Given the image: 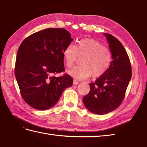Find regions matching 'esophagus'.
Listing matches in <instances>:
<instances>
[{"instance_id":"obj_1","label":"esophagus","mask_w":147,"mask_h":147,"mask_svg":"<svg viewBox=\"0 0 147 147\" xmlns=\"http://www.w3.org/2000/svg\"><path fill=\"white\" fill-rule=\"evenodd\" d=\"M79 84V82L78 80H73V85H78Z\"/></svg>"}]
</instances>
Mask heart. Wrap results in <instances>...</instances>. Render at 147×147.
<instances>
[{"label": "heart", "instance_id": "obj_1", "mask_svg": "<svg viewBox=\"0 0 147 147\" xmlns=\"http://www.w3.org/2000/svg\"><path fill=\"white\" fill-rule=\"evenodd\" d=\"M83 57L81 65L67 71L69 75L78 80L100 77L110 67L112 55L110 51L97 40L92 38L82 39L75 47L69 44L63 51V57L67 67H71L78 57Z\"/></svg>", "mask_w": 147, "mask_h": 147}]
</instances>
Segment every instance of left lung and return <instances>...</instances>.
<instances>
[{
    "label": "left lung",
    "instance_id": "1",
    "mask_svg": "<svg viewBox=\"0 0 147 147\" xmlns=\"http://www.w3.org/2000/svg\"><path fill=\"white\" fill-rule=\"evenodd\" d=\"M104 35L112 53L111 64L104 75L90 83V91L83 98L86 109L99 115L113 111L121 104L132 76L129 58L123 45L112 35Z\"/></svg>",
    "mask_w": 147,
    "mask_h": 147
}]
</instances>
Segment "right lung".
<instances>
[{
    "label": "right lung",
    "mask_w": 147,
    "mask_h": 147,
    "mask_svg": "<svg viewBox=\"0 0 147 147\" xmlns=\"http://www.w3.org/2000/svg\"><path fill=\"white\" fill-rule=\"evenodd\" d=\"M64 28H47L24 39L18 49L15 76L26 104L40 111L52 107L73 78L64 72L63 51L73 41Z\"/></svg>",
    "instance_id": "1"
}]
</instances>
